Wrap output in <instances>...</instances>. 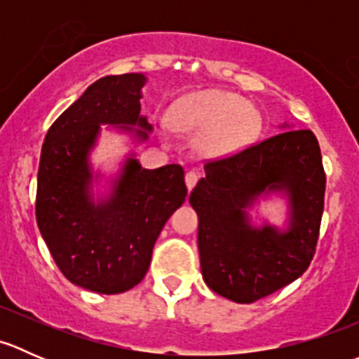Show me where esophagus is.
<instances>
[{
	"label": "esophagus",
	"instance_id": "esophagus-1",
	"mask_svg": "<svg viewBox=\"0 0 359 359\" xmlns=\"http://www.w3.org/2000/svg\"><path fill=\"white\" fill-rule=\"evenodd\" d=\"M198 182V173L196 172H187L186 173V186H187V191L193 189L194 186H196Z\"/></svg>",
	"mask_w": 359,
	"mask_h": 359
}]
</instances>
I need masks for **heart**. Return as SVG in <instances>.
<instances>
[{"instance_id": "b5f03b06", "label": "heart", "mask_w": 359, "mask_h": 359, "mask_svg": "<svg viewBox=\"0 0 359 359\" xmlns=\"http://www.w3.org/2000/svg\"><path fill=\"white\" fill-rule=\"evenodd\" d=\"M170 125L186 137H200L198 151L206 156H227L259 137L262 116L238 93L200 90L173 104Z\"/></svg>"}]
</instances>
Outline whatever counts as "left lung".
<instances>
[{
  "instance_id": "obj_1",
  "label": "left lung",
  "mask_w": 359,
  "mask_h": 359,
  "mask_svg": "<svg viewBox=\"0 0 359 359\" xmlns=\"http://www.w3.org/2000/svg\"><path fill=\"white\" fill-rule=\"evenodd\" d=\"M210 161L189 196L198 213L201 274L210 290L250 304L302 276L316 250L325 201L321 151L311 130H290ZM283 197V226L253 223L262 199Z\"/></svg>"
}]
</instances>
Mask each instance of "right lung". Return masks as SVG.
<instances>
[{
  "label": "right lung",
  "instance_id": "right-lung-1",
  "mask_svg": "<svg viewBox=\"0 0 359 359\" xmlns=\"http://www.w3.org/2000/svg\"><path fill=\"white\" fill-rule=\"evenodd\" d=\"M146 83L142 72L97 79L55 119L41 147L39 233L64 276L90 292L139 285L163 226L187 196L182 166L142 168L135 149L112 173L92 165L102 126L132 146L149 140L153 125L140 114Z\"/></svg>",
  "mask_w": 359,
  "mask_h": 359
}]
</instances>
